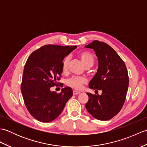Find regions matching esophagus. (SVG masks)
Segmentation results:
<instances>
[{
    "label": "esophagus",
    "instance_id": "esophagus-1",
    "mask_svg": "<svg viewBox=\"0 0 147 147\" xmlns=\"http://www.w3.org/2000/svg\"><path fill=\"white\" fill-rule=\"evenodd\" d=\"M80 93H81V92H79V91H76V90H74V91H73V95H78V94H80Z\"/></svg>",
    "mask_w": 147,
    "mask_h": 147
}]
</instances>
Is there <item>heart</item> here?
<instances>
[{"instance_id":"heart-1","label":"heart","mask_w":147,"mask_h":147,"mask_svg":"<svg viewBox=\"0 0 147 147\" xmlns=\"http://www.w3.org/2000/svg\"><path fill=\"white\" fill-rule=\"evenodd\" d=\"M79 57L82 60L83 64L86 67H89L92 66L94 62V57L93 55L88 51H83L79 54ZM69 62V57L67 56L65 57L62 62V71L66 72L68 68ZM87 82L86 78L83 76H73L66 80L65 83L69 86L71 87L74 89L80 90L82 88L83 85Z\"/></svg>"}]
</instances>
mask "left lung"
I'll use <instances>...</instances> for the list:
<instances>
[{"mask_svg":"<svg viewBox=\"0 0 147 147\" xmlns=\"http://www.w3.org/2000/svg\"><path fill=\"white\" fill-rule=\"evenodd\" d=\"M85 47L95 51L98 62L97 72L90 82L89 88L102 90L101 95L86 93L89 99L85 107L96 119L110 120L119 112L125 102L129 85L126 66L107 43L94 40Z\"/></svg>","mask_w":147,"mask_h":147,"instance_id":"obj_1","label":"left lung"}]
</instances>
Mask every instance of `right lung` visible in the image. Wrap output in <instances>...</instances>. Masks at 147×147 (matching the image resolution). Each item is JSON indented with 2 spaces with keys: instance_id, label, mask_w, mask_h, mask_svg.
I'll use <instances>...</instances> for the list:
<instances>
[{
  "instance_id": "1",
  "label": "right lung",
  "mask_w": 147,
  "mask_h": 147,
  "mask_svg": "<svg viewBox=\"0 0 147 147\" xmlns=\"http://www.w3.org/2000/svg\"><path fill=\"white\" fill-rule=\"evenodd\" d=\"M76 46L46 45L32 53L24 65L21 90L28 111L36 119L49 123L57 118L72 95L70 87L61 93L51 92L57 86L64 58Z\"/></svg>"
}]
</instances>
